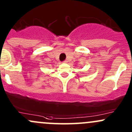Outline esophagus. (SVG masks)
<instances>
[{
    "instance_id": "esophagus-1",
    "label": "esophagus",
    "mask_w": 132,
    "mask_h": 132,
    "mask_svg": "<svg viewBox=\"0 0 132 132\" xmlns=\"http://www.w3.org/2000/svg\"><path fill=\"white\" fill-rule=\"evenodd\" d=\"M68 62V61H66H66H64V62Z\"/></svg>"
}]
</instances>
